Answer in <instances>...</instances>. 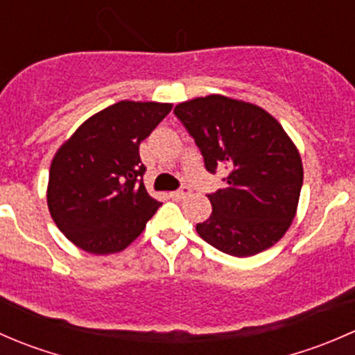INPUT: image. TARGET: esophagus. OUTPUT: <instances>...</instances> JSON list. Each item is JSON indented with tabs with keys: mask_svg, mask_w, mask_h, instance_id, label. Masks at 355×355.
<instances>
[{
	"mask_svg": "<svg viewBox=\"0 0 355 355\" xmlns=\"http://www.w3.org/2000/svg\"><path fill=\"white\" fill-rule=\"evenodd\" d=\"M191 187H182V189H178V191H175V192H171V198L173 199H185V198H189V196H191Z\"/></svg>",
	"mask_w": 355,
	"mask_h": 355,
	"instance_id": "esophagus-1",
	"label": "esophagus"
}]
</instances>
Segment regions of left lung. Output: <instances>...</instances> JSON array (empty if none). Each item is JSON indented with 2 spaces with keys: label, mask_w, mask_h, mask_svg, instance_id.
<instances>
[{
  "label": "left lung",
  "mask_w": 355,
  "mask_h": 355,
  "mask_svg": "<svg viewBox=\"0 0 355 355\" xmlns=\"http://www.w3.org/2000/svg\"><path fill=\"white\" fill-rule=\"evenodd\" d=\"M209 173L228 168L225 187L209 194V220L200 239L225 254L247 257L277 244L292 225L302 189L295 144L268 111L211 94L175 106Z\"/></svg>",
  "instance_id": "8db88e82"
}]
</instances>
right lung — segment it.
Instances as JSON below:
<instances>
[{"label": "right lung", "instance_id": "right-lung-1", "mask_svg": "<svg viewBox=\"0 0 355 355\" xmlns=\"http://www.w3.org/2000/svg\"><path fill=\"white\" fill-rule=\"evenodd\" d=\"M170 111V103L120 101L87 118L56 151L48 207L68 241L106 256L142 234L161 202L144 187L139 146Z\"/></svg>", "mask_w": 355, "mask_h": 355}]
</instances>
